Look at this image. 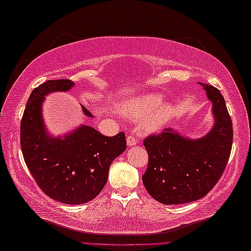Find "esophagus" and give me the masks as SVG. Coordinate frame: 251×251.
Masks as SVG:
<instances>
[{"mask_svg":"<svg viewBox=\"0 0 251 251\" xmlns=\"http://www.w3.org/2000/svg\"><path fill=\"white\" fill-rule=\"evenodd\" d=\"M137 144V139L135 138V137L133 136H128L126 137V145H128L129 147H131V146H135Z\"/></svg>","mask_w":251,"mask_h":251,"instance_id":"34e87169","label":"esophagus"}]
</instances>
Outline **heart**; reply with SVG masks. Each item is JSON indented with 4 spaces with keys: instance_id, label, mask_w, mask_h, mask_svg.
<instances>
[{
    "instance_id": "heart-1",
    "label": "heart",
    "mask_w": 251,
    "mask_h": 251,
    "mask_svg": "<svg viewBox=\"0 0 251 251\" xmlns=\"http://www.w3.org/2000/svg\"><path fill=\"white\" fill-rule=\"evenodd\" d=\"M163 96L159 94H146L136 98L121 100L118 111L128 118H144L142 126L147 131H156L166 126L174 115V106L162 104Z\"/></svg>"
}]
</instances>
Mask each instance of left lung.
Returning a JSON list of instances; mask_svg holds the SVG:
<instances>
[{"mask_svg": "<svg viewBox=\"0 0 251 251\" xmlns=\"http://www.w3.org/2000/svg\"><path fill=\"white\" fill-rule=\"evenodd\" d=\"M211 101L214 125L207 135L192 139L173 129L144 140L149 166L143 184L154 200L183 204L207 195L217 184L232 149L233 128L224 98L218 89L198 82Z\"/></svg>", "mask_w": 251, "mask_h": 251, "instance_id": "obj_1", "label": "left lung"}]
</instances>
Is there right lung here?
<instances>
[{
  "label": "right lung",
  "mask_w": 251,
  "mask_h": 251,
  "mask_svg": "<svg viewBox=\"0 0 251 251\" xmlns=\"http://www.w3.org/2000/svg\"><path fill=\"white\" fill-rule=\"evenodd\" d=\"M73 87L71 80H49L34 89L20 123V145L29 173L48 197L65 204H82L100 193L109 166L125 152L126 142L123 132L106 137L85 125L64 136L48 132L42 114L46 96ZM81 107L87 118H94Z\"/></svg>",
  "instance_id": "right-lung-1"
}]
</instances>
